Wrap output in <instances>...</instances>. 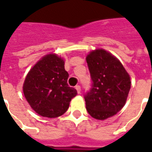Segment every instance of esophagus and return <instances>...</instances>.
I'll return each instance as SVG.
<instances>
[{
    "label": "esophagus",
    "instance_id": "34e87169",
    "mask_svg": "<svg viewBox=\"0 0 152 152\" xmlns=\"http://www.w3.org/2000/svg\"><path fill=\"white\" fill-rule=\"evenodd\" d=\"M75 88L77 90V92H78V94H81V87L79 86V85H77V86L75 87Z\"/></svg>",
    "mask_w": 152,
    "mask_h": 152
}]
</instances>
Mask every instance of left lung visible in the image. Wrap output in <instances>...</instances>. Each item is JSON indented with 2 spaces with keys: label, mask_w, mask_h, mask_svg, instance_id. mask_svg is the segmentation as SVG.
Wrapping results in <instances>:
<instances>
[{
  "label": "left lung",
  "mask_w": 152,
  "mask_h": 152,
  "mask_svg": "<svg viewBox=\"0 0 152 152\" xmlns=\"http://www.w3.org/2000/svg\"><path fill=\"white\" fill-rule=\"evenodd\" d=\"M92 85L84 95L91 117L104 120L122 109L131 88V80L118 58L104 50L92 51L86 58Z\"/></svg>",
  "instance_id": "1"
}]
</instances>
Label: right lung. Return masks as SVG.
I'll use <instances>...</instances> for the list:
<instances>
[{"mask_svg": "<svg viewBox=\"0 0 152 152\" xmlns=\"http://www.w3.org/2000/svg\"><path fill=\"white\" fill-rule=\"evenodd\" d=\"M64 61L47 54L30 69L23 85L27 102L39 115L54 118L65 113L77 90L68 84Z\"/></svg>", "mask_w": 152, "mask_h": 152, "instance_id": "add662e5", "label": "right lung"}]
</instances>
